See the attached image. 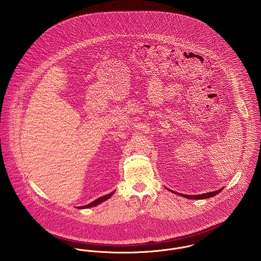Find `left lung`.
<instances>
[{"label": "left lung", "mask_w": 261, "mask_h": 261, "mask_svg": "<svg viewBox=\"0 0 261 261\" xmlns=\"http://www.w3.org/2000/svg\"><path fill=\"white\" fill-rule=\"evenodd\" d=\"M222 189H223V188H222ZM222 189L216 190V191H213V192H209V193L199 194V195H185V194H181V193H176V192H174V191H172V190H169V191H171V192H173V193H176V194H178V195H181V196L186 197V198H188V199H206V198H210V197H212V196L217 195L219 192L222 191Z\"/></svg>", "instance_id": "obj_1"}]
</instances>
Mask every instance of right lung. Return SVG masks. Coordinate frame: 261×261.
Segmentation results:
<instances>
[{
  "instance_id": "obj_1",
  "label": "right lung",
  "mask_w": 261,
  "mask_h": 261,
  "mask_svg": "<svg viewBox=\"0 0 261 261\" xmlns=\"http://www.w3.org/2000/svg\"><path fill=\"white\" fill-rule=\"evenodd\" d=\"M113 193H114V191H113V192H111V193H109V194L105 195V196H102V197H99L98 199L92 201V203H90V204H88V205H85V206H82V207H79V208H80V209H83V208H90V207L96 206V205H98L99 203H101V202H103V201H106V200L108 199L109 197H111Z\"/></svg>"
}]
</instances>
